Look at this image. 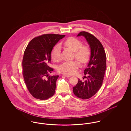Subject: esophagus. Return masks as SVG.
<instances>
[{"mask_svg":"<svg viewBox=\"0 0 131 131\" xmlns=\"http://www.w3.org/2000/svg\"><path fill=\"white\" fill-rule=\"evenodd\" d=\"M63 76H65V77H67V78L70 77V75H66V74H63Z\"/></svg>","mask_w":131,"mask_h":131,"instance_id":"esophagus-1","label":"esophagus"}]
</instances>
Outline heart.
Masks as SVG:
<instances>
[{"label":"heart","instance_id":"obj_1","mask_svg":"<svg viewBox=\"0 0 131 131\" xmlns=\"http://www.w3.org/2000/svg\"><path fill=\"white\" fill-rule=\"evenodd\" d=\"M64 45L74 52L75 58L82 63L88 61L90 56L89 48L83 44L81 41L73 37H69L63 43ZM51 57L55 62H58L61 59V48L59 45H56L51 51ZM79 63L74 60L67 61L60 65L58 71L62 73L68 75H73L75 73L79 67Z\"/></svg>","mask_w":131,"mask_h":131}]
</instances>
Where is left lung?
I'll return each instance as SVG.
<instances>
[{
    "mask_svg": "<svg viewBox=\"0 0 131 131\" xmlns=\"http://www.w3.org/2000/svg\"><path fill=\"white\" fill-rule=\"evenodd\" d=\"M82 36L86 39L91 50L90 60L87 67L84 71L87 80L84 82L79 79L73 87L75 95L82 99H88L96 93L101 87L106 71V53L100 41L93 35L81 31L77 36Z\"/></svg>",
    "mask_w": 131,
    "mask_h": 131,
    "instance_id": "1",
    "label": "left lung"
}]
</instances>
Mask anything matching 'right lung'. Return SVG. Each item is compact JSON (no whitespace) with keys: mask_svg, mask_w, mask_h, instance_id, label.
<instances>
[{"mask_svg":"<svg viewBox=\"0 0 131 131\" xmlns=\"http://www.w3.org/2000/svg\"><path fill=\"white\" fill-rule=\"evenodd\" d=\"M65 36L43 34L33 38L25 49L22 62L23 77L29 92L36 99L47 100L55 93L59 75H49L53 70L49 64L53 47Z\"/></svg>","mask_w":131,"mask_h":131,"instance_id":"right-lung-1","label":"right lung"}]
</instances>
